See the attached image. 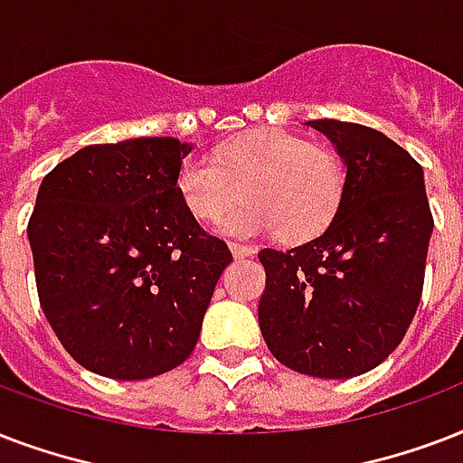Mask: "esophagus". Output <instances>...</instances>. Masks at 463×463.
Returning a JSON list of instances; mask_svg holds the SVG:
<instances>
[{"label":"esophagus","mask_w":463,"mask_h":463,"mask_svg":"<svg viewBox=\"0 0 463 463\" xmlns=\"http://www.w3.org/2000/svg\"><path fill=\"white\" fill-rule=\"evenodd\" d=\"M229 249H232V253H234V258H249L253 256V249L250 246H241V243H229Z\"/></svg>","instance_id":"34e87169"}]
</instances>
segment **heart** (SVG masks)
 <instances>
[{
    "label": "heart",
    "instance_id": "heart-1",
    "mask_svg": "<svg viewBox=\"0 0 463 463\" xmlns=\"http://www.w3.org/2000/svg\"><path fill=\"white\" fill-rule=\"evenodd\" d=\"M175 188L185 210L200 222H217L246 195L224 222L229 234H278L302 241L328 227L338 213L345 171L333 152L309 145L295 132L263 128L243 132L213 152L188 156L178 166Z\"/></svg>",
    "mask_w": 463,
    "mask_h": 463
}]
</instances>
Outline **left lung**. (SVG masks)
I'll list each match as a JSON object with an SVG mask.
<instances>
[{"label":"left lung","mask_w":463,"mask_h":463,"mask_svg":"<svg viewBox=\"0 0 463 463\" xmlns=\"http://www.w3.org/2000/svg\"><path fill=\"white\" fill-rule=\"evenodd\" d=\"M345 164L338 213L311 241L263 249L258 324L275 360L350 379L389 357L420 304L432 214L420 164L379 130L309 120Z\"/></svg>","instance_id":"8db88e82"}]
</instances>
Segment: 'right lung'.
<instances>
[{
	"mask_svg": "<svg viewBox=\"0 0 463 463\" xmlns=\"http://www.w3.org/2000/svg\"><path fill=\"white\" fill-rule=\"evenodd\" d=\"M191 149L174 137L91 145L41 183L28 222L41 307L101 377L149 379L188 360L232 263L175 188Z\"/></svg>",
	"mask_w": 463,
	"mask_h": 463,
	"instance_id": "obj_1",
	"label": "right lung"
}]
</instances>
